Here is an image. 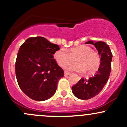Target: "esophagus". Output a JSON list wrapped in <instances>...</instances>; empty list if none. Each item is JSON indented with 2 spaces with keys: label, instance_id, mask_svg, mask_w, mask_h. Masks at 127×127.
I'll use <instances>...</instances> for the list:
<instances>
[{
  "label": "esophagus",
  "instance_id": "obj_1",
  "mask_svg": "<svg viewBox=\"0 0 127 127\" xmlns=\"http://www.w3.org/2000/svg\"><path fill=\"white\" fill-rule=\"evenodd\" d=\"M70 74V72H67L65 71L64 72V75H69Z\"/></svg>",
  "mask_w": 127,
  "mask_h": 127
}]
</instances>
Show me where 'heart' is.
Masks as SVG:
<instances>
[{"instance_id":"heart-1","label":"heart","mask_w":127,"mask_h":127,"mask_svg":"<svg viewBox=\"0 0 127 127\" xmlns=\"http://www.w3.org/2000/svg\"><path fill=\"white\" fill-rule=\"evenodd\" d=\"M54 58L58 64L65 68L74 60L75 64L67 67L69 71L92 74L98 71L101 63V58L97 52L92 50L90 47L85 45L77 46L66 50L63 48L56 51Z\"/></svg>"}]
</instances>
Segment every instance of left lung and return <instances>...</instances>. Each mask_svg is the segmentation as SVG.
Segmentation results:
<instances>
[{
	"label": "left lung",
	"instance_id": "8db88e82",
	"mask_svg": "<svg viewBox=\"0 0 127 127\" xmlns=\"http://www.w3.org/2000/svg\"><path fill=\"white\" fill-rule=\"evenodd\" d=\"M86 44H92L101 56V63L95 75L89 79H81L75 85L72 87V93L77 98L88 99L98 95L108 80L111 70L112 54L108 45L99 41L87 42Z\"/></svg>",
	"mask_w": 127,
	"mask_h": 127
}]
</instances>
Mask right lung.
<instances>
[{"instance_id":"obj_1","label":"right lung","mask_w":127,"mask_h":127,"mask_svg":"<svg viewBox=\"0 0 127 127\" xmlns=\"http://www.w3.org/2000/svg\"><path fill=\"white\" fill-rule=\"evenodd\" d=\"M59 45L42 37L28 38L19 49L15 64L18 84L28 97L47 100L55 93L64 71L53 57Z\"/></svg>"}]
</instances>
